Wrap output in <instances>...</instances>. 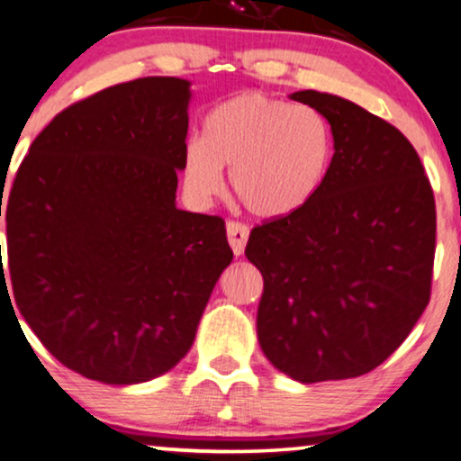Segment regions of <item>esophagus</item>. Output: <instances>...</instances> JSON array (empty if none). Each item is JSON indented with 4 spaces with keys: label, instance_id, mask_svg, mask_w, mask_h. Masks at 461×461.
Instances as JSON below:
<instances>
[{
    "label": "esophagus",
    "instance_id": "1",
    "mask_svg": "<svg viewBox=\"0 0 461 461\" xmlns=\"http://www.w3.org/2000/svg\"><path fill=\"white\" fill-rule=\"evenodd\" d=\"M227 240H230V247L234 250L236 258H240L249 240V227L244 223H238V221H230L227 223Z\"/></svg>",
    "mask_w": 461,
    "mask_h": 461
}]
</instances>
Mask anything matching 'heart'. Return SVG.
<instances>
[{
    "mask_svg": "<svg viewBox=\"0 0 461 461\" xmlns=\"http://www.w3.org/2000/svg\"><path fill=\"white\" fill-rule=\"evenodd\" d=\"M334 131L317 108L259 91L240 93L206 114L202 140L185 144L183 185L203 203L223 187L258 219L274 221L308 206L330 176Z\"/></svg>",
    "mask_w": 461,
    "mask_h": 461,
    "instance_id": "heart-1",
    "label": "heart"
}]
</instances>
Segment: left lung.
<instances>
[{
    "label": "left lung",
    "mask_w": 461,
    "mask_h": 461,
    "mask_svg": "<svg viewBox=\"0 0 461 461\" xmlns=\"http://www.w3.org/2000/svg\"><path fill=\"white\" fill-rule=\"evenodd\" d=\"M291 100L330 121L334 163L308 206L250 231L244 255L264 276L258 340L294 381H340L381 366L428 306L434 194L387 121L330 93Z\"/></svg>",
    "instance_id": "obj_1"
}]
</instances>
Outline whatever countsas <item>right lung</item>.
<instances>
[{"mask_svg": "<svg viewBox=\"0 0 461 461\" xmlns=\"http://www.w3.org/2000/svg\"><path fill=\"white\" fill-rule=\"evenodd\" d=\"M189 85L149 76L72 104L10 189L4 285L40 342L91 381L172 370L234 258L223 219L176 208Z\"/></svg>", "mask_w": 461, "mask_h": 461, "instance_id": "obj_1", "label": "right lung"}]
</instances>
